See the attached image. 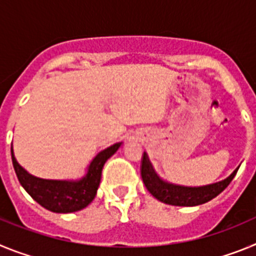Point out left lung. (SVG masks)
Returning a JSON list of instances; mask_svg holds the SVG:
<instances>
[{
	"instance_id": "obj_1",
	"label": "left lung",
	"mask_w": 256,
	"mask_h": 256,
	"mask_svg": "<svg viewBox=\"0 0 256 256\" xmlns=\"http://www.w3.org/2000/svg\"><path fill=\"white\" fill-rule=\"evenodd\" d=\"M141 162V177L148 191L154 198L164 202V204L176 205V206H196V205L205 204L208 201L212 200L227 188L240 168L238 166L237 169H234V173L226 180H219V182L212 183V184L200 187H187L178 186V184L162 180L154 170L146 152H144Z\"/></svg>"
}]
</instances>
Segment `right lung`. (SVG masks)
Listing matches in <instances>:
<instances>
[{
	"label": "right lung",
	"instance_id": "add662e5",
	"mask_svg": "<svg viewBox=\"0 0 256 256\" xmlns=\"http://www.w3.org/2000/svg\"><path fill=\"white\" fill-rule=\"evenodd\" d=\"M120 146L122 142H118L97 154L88 166L87 174L78 180H42L32 176L16 162L12 146L11 159L20 184L40 206L54 212H74L84 209L94 201L100 186L104 165Z\"/></svg>",
	"mask_w": 256,
	"mask_h": 256
}]
</instances>
